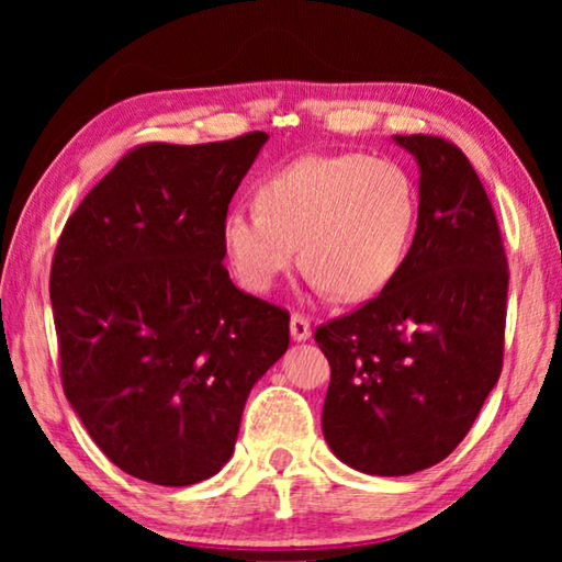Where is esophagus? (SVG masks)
I'll return each mask as SVG.
<instances>
[{
	"mask_svg": "<svg viewBox=\"0 0 562 562\" xmlns=\"http://www.w3.org/2000/svg\"><path fill=\"white\" fill-rule=\"evenodd\" d=\"M290 335H292L294 341H304V339H310V335H312L310 319L300 315V312H294V315L290 317Z\"/></svg>",
	"mask_w": 562,
	"mask_h": 562,
	"instance_id": "34e87169",
	"label": "esophagus"
}]
</instances>
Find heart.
<instances>
[{"instance_id": "heart-1", "label": "heart", "mask_w": 562, "mask_h": 562, "mask_svg": "<svg viewBox=\"0 0 562 562\" xmlns=\"http://www.w3.org/2000/svg\"><path fill=\"white\" fill-rule=\"evenodd\" d=\"M258 203L235 205L223 223L227 260L252 292H270L304 260L317 292L374 300L402 270L416 223L406 170L364 154L292 160L262 180Z\"/></svg>"}]
</instances>
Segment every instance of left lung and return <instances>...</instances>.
<instances>
[{"label": "left lung", "instance_id": "obj_1", "mask_svg": "<svg viewBox=\"0 0 562 562\" xmlns=\"http://www.w3.org/2000/svg\"><path fill=\"white\" fill-rule=\"evenodd\" d=\"M394 140L422 168L414 243L379 297L315 331L331 369L322 431L372 475L424 471L463 441L506 337L508 262L481 178L451 140Z\"/></svg>", "mask_w": 562, "mask_h": 562}]
</instances>
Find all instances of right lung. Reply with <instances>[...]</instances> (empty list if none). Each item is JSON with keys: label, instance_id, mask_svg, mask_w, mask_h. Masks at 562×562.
<instances>
[{"label": "right lung", "instance_id": "add662e5", "mask_svg": "<svg viewBox=\"0 0 562 562\" xmlns=\"http://www.w3.org/2000/svg\"><path fill=\"white\" fill-rule=\"evenodd\" d=\"M268 133L131 148L66 221L49 294L64 394L128 475L190 486L233 456L290 312L240 292L223 223Z\"/></svg>", "mask_w": 562, "mask_h": 562}]
</instances>
